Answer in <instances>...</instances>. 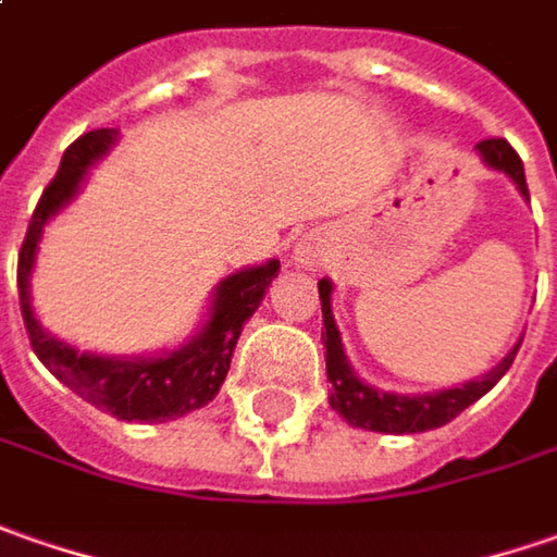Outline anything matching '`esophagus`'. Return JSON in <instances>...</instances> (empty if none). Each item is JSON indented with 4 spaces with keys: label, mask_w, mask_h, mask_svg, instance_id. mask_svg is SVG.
<instances>
[{
    "label": "esophagus",
    "mask_w": 557,
    "mask_h": 557,
    "mask_svg": "<svg viewBox=\"0 0 557 557\" xmlns=\"http://www.w3.org/2000/svg\"><path fill=\"white\" fill-rule=\"evenodd\" d=\"M296 259H298V264H308V268H314V264H317V249H314V246H298Z\"/></svg>",
    "instance_id": "1"
}]
</instances>
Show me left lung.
I'll list each match as a JSON object with an SVG mask.
<instances>
[{"label": "left lung", "instance_id": "1", "mask_svg": "<svg viewBox=\"0 0 557 557\" xmlns=\"http://www.w3.org/2000/svg\"><path fill=\"white\" fill-rule=\"evenodd\" d=\"M478 153L484 157V163L506 172L511 182L518 184V190L528 194V178H524V163L518 157V150L508 145L506 138H487V141H478ZM320 289V308H323V345H326V379H330V407L357 429H370V432H385V434H416V432H432L447 425L450 419H456L459 412L471 407L478 397L484 394L508 373L511 360L518 355L521 345H515V351L487 375H481L478 382H469L462 388H447V392L437 394H419V397H404V394H385L375 392L370 385H363L348 360L342 351V338H338L336 320H333V308H330V293H333V283L330 280H320L317 283Z\"/></svg>", "mask_w": 557, "mask_h": 557}]
</instances>
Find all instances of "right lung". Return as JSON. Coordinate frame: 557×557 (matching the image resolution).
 <instances>
[{"mask_svg": "<svg viewBox=\"0 0 557 557\" xmlns=\"http://www.w3.org/2000/svg\"><path fill=\"white\" fill-rule=\"evenodd\" d=\"M113 141H116V128H95L79 135L64 150L61 169L36 202L27 224V237L17 252V298H21V314L33 351L67 388H73L91 407L125 422H165L184 412L200 410L219 394L221 382L231 370V355L240 338L243 323L259 308L268 283L277 277L280 261H268L261 268L237 271L221 280L212 301V320L206 323L200 336L187 342L175 355L153 357V360H110V357L79 355L76 348L49 336L36 323L27 293L36 243L49 215H54L76 194L88 165Z\"/></svg>", "mask_w": 557, "mask_h": 557, "instance_id": "right-lung-1", "label": "right lung"}]
</instances>
